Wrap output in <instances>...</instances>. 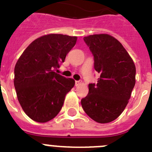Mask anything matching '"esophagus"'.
Instances as JSON below:
<instances>
[{
	"label": "esophagus",
	"mask_w": 152,
	"mask_h": 152,
	"mask_svg": "<svg viewBox=\"0 0 152 152\" xmlns=\"http://www.w3.org/2000/svg\"><path fill=\"white\" fill-rule=\"evenodd\" d=\"M80 84H81V81H80V80H76V81H75V86H76V87H78Z\"/></svg>",
	"instance_id": "obj_1"
}]
</instances>
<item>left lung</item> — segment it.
Returning a JSON list of instances; mask_svg holds the SVG:
<instances>
[{
  "label": "left lung",
  "mask_w": 152,
  "mask_h": 152,
  "mask_svg": "<svg viewBox=\"0 0 152 152\" xmlns=\"http://www.w3.org/2000/svg\"><path fill=\"white\" fill-rule=\"evenodd\" d=\"M83 40L94 56V69L100 75L97 83H90L81 99L90 118L106 124L124 111L136 83V66L121 43L107 34L89 35Z\"/></svg>",
  "instance_id": "1"
}]
</instances>
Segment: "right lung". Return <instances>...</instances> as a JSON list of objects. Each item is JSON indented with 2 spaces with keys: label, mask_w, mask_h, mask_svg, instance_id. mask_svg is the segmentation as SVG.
<instances>
[{
  "label": "right lung",
  "mask_w": 152,
  "mask_h": 152,
  "mask_svg": "<svg viewBox=\"0 0 152 152\" xmlns=\"http://www.w3.org/2000/svg\"><path fill=\"white\" fill-rule=\"evenodd\" d=\"M77 37L61 34L41 36L22 53L14 69V87L25 113L45 123L60 111L66 94L75 86L72 78L54 72L64 62Z\"/></svg>",
  "instance_id": "1"
}]
</instances>
